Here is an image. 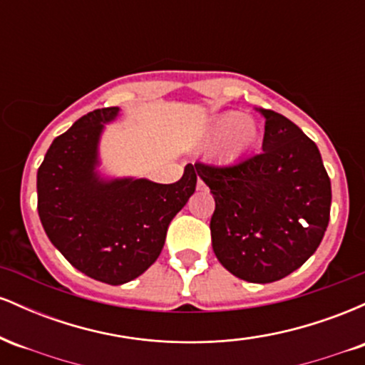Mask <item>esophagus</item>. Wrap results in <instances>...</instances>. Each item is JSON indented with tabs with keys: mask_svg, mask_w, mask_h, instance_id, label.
I'll use <instances>...</instances> for the list:
<instances>
[{
	"mask_svg": "<svg viewBox=\"0 0 365 365\" xmlns=\"http://www.w3.org/2000/svg\"><path fill=\"white\" fill-rule=\"evenodd\" d=\"M197 190H206V183L202 182V180H197Z\"/></svg>",
	"mask_w": 365,
	"mask_h": 365,
	"instance_id": "1",
	"label": "esophagus"
}]
</instances>
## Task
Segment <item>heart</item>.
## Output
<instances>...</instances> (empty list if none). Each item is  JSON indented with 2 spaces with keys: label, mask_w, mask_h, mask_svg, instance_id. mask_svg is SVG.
<instances>
[{
  "label": "heart",
  "mask_w": 365,
  "mask_h": 365,
  "mask_svg": "<svg viewBox=\"0 0 365 365\" xmlns=\"http://www.w3.org/2000/svg\"><path fill=\"white\" fill-rule=\"evenodd\" d=\"M259 137L261 132L252 118H245L242 113L228 111L209 125L204 142L207 145L221 144V161L235 163L257 145Z\"/></svg>",
  "instance_id": "obj_1"
}]
</instances>
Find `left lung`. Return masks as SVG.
Returning a JSON list of instances; mask_svg holds the SVG:
<instances>
[{"mask_svg":"<svg viewBox=\"0 0 365 365\" xmlns=\"http://www.w3.org/2000/svg\"><path fill=\"white\" fill-rule=\"evenodd\" d=\"M262 153L228 166L197 163L215 197L211 240L237 278L273 283L299 269L329 223L331 182L319 149L293 121L271 110Z\"/></svg>","mask_w":365,"mask_h":365,"instance_id":"obj_1","label":"left lung"}]
</instances>
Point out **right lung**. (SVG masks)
Masks as SVG:
<instances>
[{"label": "right lung", "instance_id": "1", "mask_svg": "<svg viewBox=\"0 0 365 365\" xmlns=\"http://www.w3.org/2000/svg\"><path fill=\"white\" fill-rule=\"evenodd\" d=\"M118 108L83 115L53 140L37 170V211L51 244L73 267L108 284L132 282L153 266L170 221L195 192L187 165L175 183L103 180L98 144Z\"/></svg>", "mask_w": 365, "mask_h": 365}]
</instances>
